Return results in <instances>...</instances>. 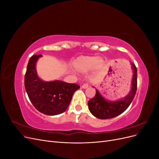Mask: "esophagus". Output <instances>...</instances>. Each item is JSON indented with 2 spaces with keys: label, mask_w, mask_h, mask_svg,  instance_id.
Listing matches in <instances>:
<instances>
[{
  "label": "esophagus",
  "mask_w": 159,
  "mask_h": 159,
  "mask_svg": "<svg viewBox=\"0 0 159 159\" xmlns=\"http://www.w3.org/2000/svg\"><path fill=\"white\" fill-rule=\"evenodd\" d=\"M88 86H89V84H88V83H85V84H83L82 86H81V87H82L83 89H86L87 88H88Z\"/></svg>",
  "instance_id": "obj_1"
}]
</instances>
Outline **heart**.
Segmentation results:
<instances>
[{"label":"heart","mask_w":159,"mask_h":159,"mask_svg":"<svg viewBox=\"0 0 159 159\" xmlns=\"http://www.w3.org/2000/svg\"><path fill=\"white\" fill-rule=\"evenodd\" d=\"M103 64V60L97 56H80L73 61V67L77 71L88 72L93 67L96 69Z\"/></svg>","instance_id":"1"}]
</instances>
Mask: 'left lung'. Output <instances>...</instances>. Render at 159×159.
I'll list each match as a JSON object with an SVG mask.
<instances>
[{
  "instance_id": "8db88e82",
  "label": "left lung",
  "mask_w": 159,
  "mask_h": 159,
  "mask_svg": "<svg viewBox=\"0 0 159 159\" xmlns=\"http://www.w3.org/2000/svg\"><path fill=\"white\" fill-rule=\"evenodd\" d=\"M132 68L133 75L131 90L124 99L116 102H109L104 99L96 89L95 96L88 103L90 112L95 117L101 119H111L121 114L128 108L135 96L137 88V70L133 64Z\"/></svg>"
}]
</instances>
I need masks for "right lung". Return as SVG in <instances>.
<instances>
[{
    "instance_id": "right-lung-1",
    "label": "right lung",
    "mask_w": 159,
    "mask_h": 159,
    "mask_svg": "<svg viewBox=\"0 0 159 159\" xmlns=\"http://www.w3.org/2000/svg\"><path fill=\"white\" fill-rule=\"evenodd\" d=\"M42 55H33L29 60L25 76V87L31 103L42 113L56 115L64 113L75 91L80 86L56 80L44 81L36 74V64Z\"/></svg>"
}]
</instances>
